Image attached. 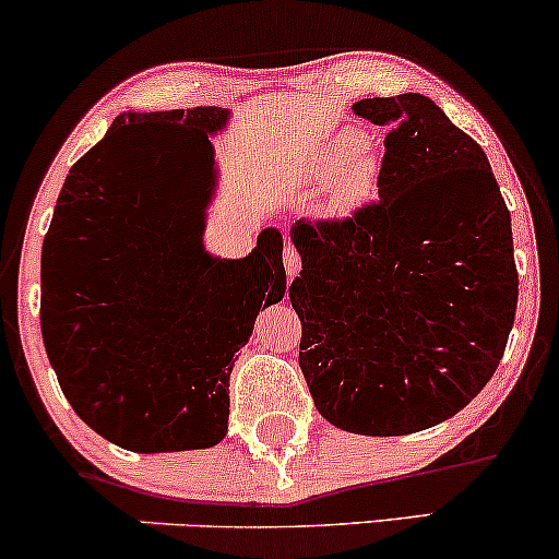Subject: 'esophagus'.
I'll list each match as a JSON object with an SVG mask.
<instances>
[{"label":"esophagus","instance_id":"34e87169","mask_svg":"<svg viewBox=\"0 0 559 559\" xmlns=\"http://www.w3.org/2000/svg\"><path fill=\"white\" fill-rule=\"evenodd\" d=\"M282 261H285V272L287 277H298L300 274V253L295 251V246H285V253H282Z\"/></svg>","mask_w":559,"mask_h":559}]
</instances>
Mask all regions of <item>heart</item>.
<instances>
[{
	"label": "heart",
	"instance_id": "obj_1",
	"mask_svg": "<svg viewBox=\"0 0 559 559\" xmlns=\"http://www.w3.org/2000/svg\"><path fill=\"white\" fill-rule=\"evenodd\" d=\"M381 157L370 136L357 127H344L302 150L293 163V186L300 197L321 194L329 217H349L373 199Z\"/></svg>",
	"mask_w": 559,
	"mask_h": 559
}]
</instances>
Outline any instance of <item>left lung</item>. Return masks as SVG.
I'll return each mask as SVG.
<instances>
[{
	"instance_id": "1",
	"label": "left lung",
	"mask_w": 559,
	"mask_h": 559,
	"mask_svg": "<svg viewBox=\"0 0 559 559\" xmlns=\"http://www.w3.org/2000/svg\"><path fill=\"white\" fill-rule=\"evenodd\" d=\"M353 111L394 129L376 204L290 227L300 370L326 423L409 436L451 419L498 370L519 302L511 212L485 150L430 98Z\"/></svg>"
}]
</instances>
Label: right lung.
<instances>
[{
  "label": "right lung",
  "mask_w": 559,
  "mask_h": 559,
  "mask_svg": "<svg viewBox=\"0 0 559 559\" xmlns=\"http://www.w3.org/2000/svg\"><path fill=\"white\" fill-rule=\"evenodd\" d=\"M230 108L116 116L69 170L40 251V332L78 417L136 453L225 438L230 373L261 306L285 298L282 233L212 257V136Z\"/></svg>",
  "instance_id": "right-lung-1"
}]
</instances>
